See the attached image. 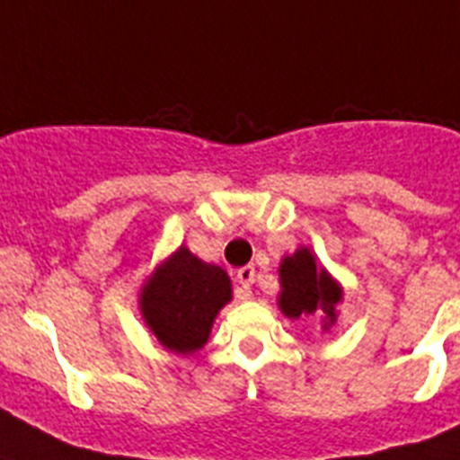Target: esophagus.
<instances>
[{"label":"esophagus","mask_w":460,"mask_h":460,"mask_svg":"<svg viewBox=\"0 0 460 460\" xmlns=\"http://www.w3.org/2000/svg\"><path fill=\"white\" fill-rule=\"evenodd\" d=\"M238 283H241V292H238V296L241 299H250L252 296V283H254V266H243V269H238L236 273Z\"/></svg>","instance_id":"esophagus-1"}]
</instances>
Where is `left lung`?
I'll return each instance as SVG.
<instances>
[{"label": "left lung", "instance_id": "8db88e82", "mask_svg": "<svg viewBox=\"0 0 460 460\" xmlns=\"http://www.w3.org/2000/svg\"><path fill=\"white\" fill-rule=\"evenodd\" d=\"M280 295L278 306L288 318L323 314V330H330L337 323V306L341 302V285L315 264L314 252L299 248L280 261Z\"/></svg>", "mask_w": 460, "mask_h": 460}]
</instances>
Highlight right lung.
I'll list each match as a JSON object with an SVG mask.
<instances>
[{
	"label": "right lung",
	"instance_id": "obj_1",
	"mask_svg": "<svg viewBox=\"0 0 460 460\" xmlns=\"http://www.w3.org/2000/svg\"><path fill=\"white\" fill-rule=\"evenodd\" d=\"M231 302L224 269L180 248L156 266L140 292V311L158 343L180 355L203 349L212 323Z\"/></svg>",
	"mask_w": 460,
	"mask_h": 460
}]
</instances>
